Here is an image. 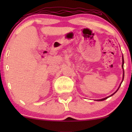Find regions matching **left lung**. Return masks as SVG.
Returning a JSON list of instances; mask_svg holds the SVG:
<instances>
[{"instance_id":"1","label":"left lung","mask_w":132,"mask_h":132,"mask_svg":"<svg viewBox=\"0 0 132 132\" xmlns=\"http://www.w3.org/2000/svg\"><path fill=\"white\" fill-rule=\"evenodd\" d=\"M124 57H123V55H122V70H123V75H122V82H121V84H120V86H119V87H118V89H117V91H115V92H114V93H113L112 94H111V95H109V96H108V97H105V98H102V99H98V100H96V101H103V100H106V99H107L108 98H109V97H111V96H112V95H113V94H115L117 93V91H118L119 88H120V86H121V85L122 82V81H123V80H124Z\"/></svg>"}]
</instances>
